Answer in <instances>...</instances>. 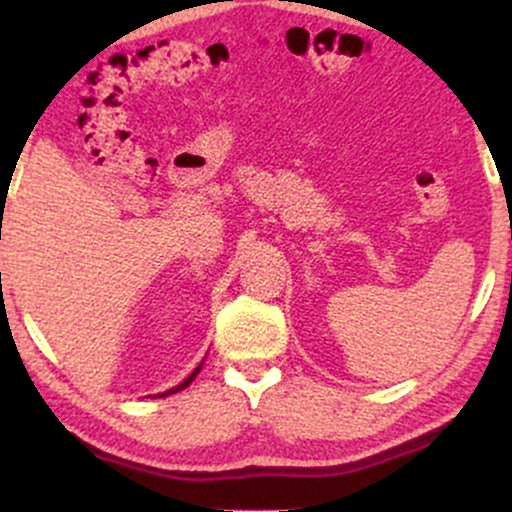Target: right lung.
Segmentation results:
<instances>
[{
  "instance_id": "right-lung-1",
  "label": "right lung",
  "mask_w": 512,
  "mask_h": 512,
  "mask_svg": "<svg viewBox=\"0 0 512 512\" xmlns=\"http://www.w3.org/2000/svg\"><path fill=\"white\" fill-rule=\"evenodd\" d=\"M199 370H202V363H199V366H197L195 370H192V373H190V375H187V378H185V380H182V383H180L178 387H173V390L163 392V395H161V397H166V395H173V392H180V390H185V387H187V385H190V383H192V380H195V378H197V373H199Z\"/></svg>"
}]
</instances>
